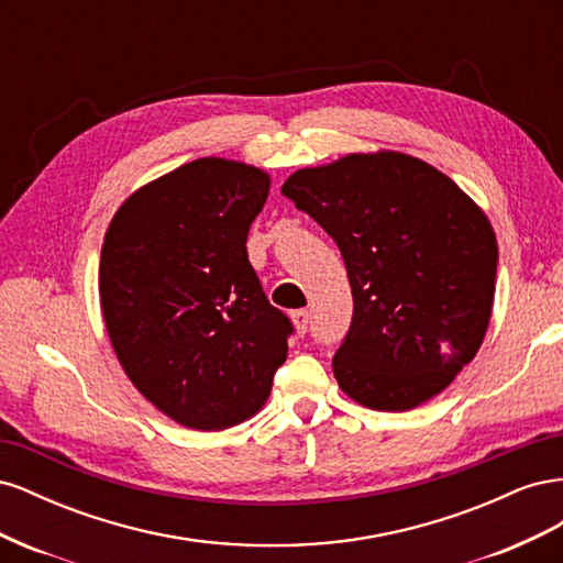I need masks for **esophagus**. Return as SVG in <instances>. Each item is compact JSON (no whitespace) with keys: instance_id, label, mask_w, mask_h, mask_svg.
I'll use <instances>...</instances> for the list:
<instances>
[{"instance_id":"1","label":"esophagus","mask_w":563,"mask_h":563,"mask_svg":"<svg viewBox=\"0 0 563 563\" xmlns=\"http://www.w3.org/2000/svg\"><path fill=\"white\" fill-rule=\"evenodd\" d=\"M291 319H294V327H296V331H298L300 335L308 333V327H310V312H308V310H296V312L291 314Z\"/></svg>"}]
</instances>
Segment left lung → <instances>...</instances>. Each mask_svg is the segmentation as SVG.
<instances>
[{
  "label": "left lung",
  "mask_w": 563,
  "mask_h": 563,
  "mask_svg": "<svg viewBox=\"0 0 563 563\" xmlns=\"http://www.w3.org/2000/svg\"><path fill=\"white\" fill-rule=\"evenodd\" d=\"M282 195L327 230L347 267L340 389L376 411L446 389L490 321L498 242L486 213L428 162L389 150L300 168Z\"/></svg>",
  "instance_id": "obj_1"
}]
</instances>
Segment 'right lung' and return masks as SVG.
I'll list each match as a JSON object with an SVG mask.
<instances>
[{
	"label": "right lung",
	"mask_w": 563,
	"mask_h": 563,
	"mask_svg": "<svg viewBox=\"0 0 563 563\" xmlns=\"http://www.w3.org/2000/svg\"><path fill=\"white\" fill-rule=\"evenodd\" d=\"M261 168L203 157L135 190L106 232L98 291L117 360L141 395L192 430L255 416L294 323L249 263Z\"/></svg>",
	"instance_id": "add662e5"
}]
</instances>
